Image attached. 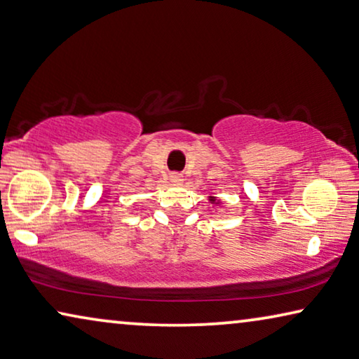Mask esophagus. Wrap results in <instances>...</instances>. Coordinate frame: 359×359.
<instances>
[{"label":"esophagus","mask_w":359,"mask_h":359,"mask_svg":"<svg viewBox=\"0 0 359 359\" xmlns=\"http://www.w3.org/2000/svg\"><path fill=\"white\" fill-rule=\"evenodd\" d=\"M169 180H170V184H174V185H180L182 182H184V175L179 174V172H172V174L169 175Z\"/></svg>","instance_id":"obj_1"}]
</instances>
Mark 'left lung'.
Returning a JSON list of instances; mask_svg holds the SVG:
<instances>
[{
    "label": "left lung",
    "instance_id": "1",
    "mask_svg": "<svg viewBox=\"0 0 359 359\" xmlns=\"http://www.w3.org/2000/svg\"><path fill=\"white\" fill-rule=\"evenodd\" d=\"M209 201H210V203H212V204H219V201H217V200H215V198H214V196H210V198H209Z\"/></svg>",
    "mask_w": 359,
    "mask_h": 359
}]
</instances>
